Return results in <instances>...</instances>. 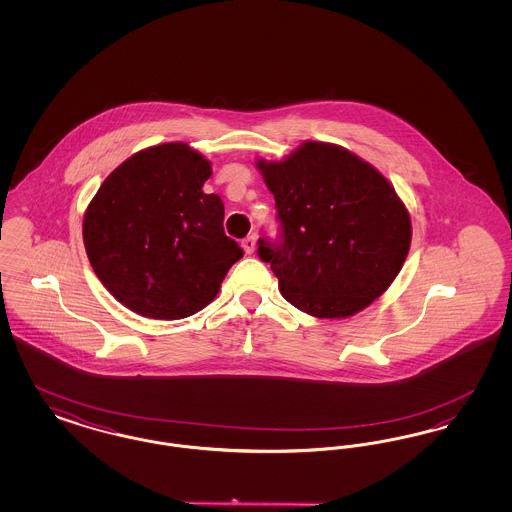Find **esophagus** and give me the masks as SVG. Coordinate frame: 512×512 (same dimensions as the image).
<instances>
[{
  "mask_svg": "<svg viewBox=\"0 0 512 512\" xmlns=\"http://www.w3.org/2000/svg\"><path fill=\"white\" fill-rule=\"evenodd\" d=\"M242 247H244V251L247 255H251V253L257 249V240H255V236H247L245 240H242Z\"/></svg>",
  "mask_w": 512,
  "mask_h": 512,
  "instance_id": "obj_1",
  "label": "esophagus"
}]
</instances>
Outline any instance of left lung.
Returning <instances> with one entry per match:
<instances>
[{
	"label": "left lung",
	"mask_w": 512,
	"mask_h": 512,
	"mask_svg": "<svg viewBox=\"0 0 512 512\" xmlns=\"http://www.w3.org/2000/svg\"><path fill=\"white\" fill-rule=\"evenodd\" d=\"M282 234L259 240L280 292L299 311L345 318L390 288L411 247V217L390 182L345 147L305 142L257 161Z\"/></svg>",
	"instance_id": "left-lung-1"
}]
</instances>
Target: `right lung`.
Listing matches in <instances>:
<instances>
[{"label": "right lung", "instance_id": "1", "mask_svg": "<svg viewBox=\"0 0 512 512\" xmlns=\"http://www.w3.org/2000/svg\"><path fill=\"white\" fill-rule=\"evenodd\" d=\"M211 163L182 142L147 147L111 172L90 201L82 236L101 284L157 320L207 307L244 251L224 234V205L201 188Z\"/></svg>", "mask_w": 512, "mask_h": 512}]
</instances>
